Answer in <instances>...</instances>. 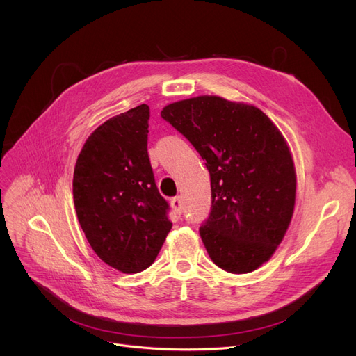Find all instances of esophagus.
<instances>
[{"mask_svg":"<svg viewBox=\"0 0 356 356\" xmlns=\"http://www.w3.org/2000/svg\"><path fill=\"white\" fill-rule=\"evenodd\" d=\"M170 204H172V208L175 209L176 213H179V215L181 213V211H183V200H181L180 196L173 197V199L170 200Z\"/></svg>","mask_w":356,"mask_h":356,"instance_id":"34e87169","label":"esophagus"}]
</instances>
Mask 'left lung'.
<instances>
[{
	"label": "left lung",
	"instance_id": "left-lung-1",
	"mask_svg": "<svg viewBox=\"0 0 356 356\" xmlns=\"http://www.w3.org/2000/svg\"><path fill=\"white\" fill-rule=\"evenodd\" d=\"M161 117L207 161L212 209L199 232L211 259L232 274L257 270L294 212L296 170L283 134L257 106L213 95L173 102Z\"/></svg>",
	"mask_w": 356,
	"mask_h": 356
}]
</instances>
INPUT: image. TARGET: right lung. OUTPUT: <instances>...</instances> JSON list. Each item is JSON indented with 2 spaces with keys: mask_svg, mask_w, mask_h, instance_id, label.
Masks as SVG:
<instances>
[{
  "mask_svg": "<svg viewBox=\"0 0 356 356\" xmlns=\"http://www.w3.org/2000/svg\"><path fill=\"white\" fill-rule=\"evenodd\" d=\"M148 120L143 104L105 121L88 137L73 173L74 209L88 242L125 274L152 266L172 229L147 153Z\"/></svg>",
  "mask_w": 356,
  "mask_h": 356,
  "instance_id": "obj_1",
  "label": "right lung"
}]
</instances>
